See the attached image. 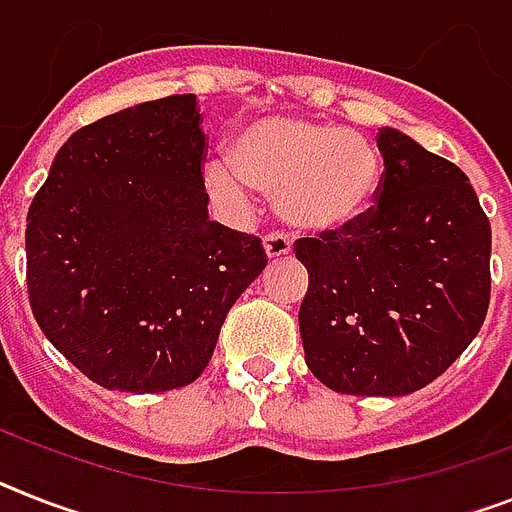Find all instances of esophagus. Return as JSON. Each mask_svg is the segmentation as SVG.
Wrapping results in <instances>:
<instances>
[{
  "label": "esophagus",
  "instance_id": "esophagus-1",
  "mask_svg": "<svg viewBox=\"0 0 512 512\" xmlns=\"http://www.w3.org/2000/svg\"><path fill=\"white\" fill-rule=\"evenodd\" d=\"M264 248L266 253H269V259H282V256H287V253L293 251V240H290V235H285V232L274 230L269 232V235H264Z\"/></svg>",
  "mask_w": 512,
  "mask_h": 512
}]
</instances>
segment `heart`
I'll return each mask as SVG.
<instances>
[{"mask_svg": "<svg viewBox=\"0 0 512 512\" xmlns=\"http://www.w3.org/2000/svg\"><path fill=\"white\" fill-rule=\"evenodd\" d=\"M246 185L274 196L282 217L314 232L361 222L377 201L382 159L361 133L295 114L248 122L232 138L230 167L211 164L206 188L243 204Z\"/></svg>", "mask_w": 512, "mask_h": 512, "instance_id": "b5f03b06", "label": "heart"}]
</instances>
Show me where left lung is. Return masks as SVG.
<instances>
[{"label": "left lung", "instance_id": "8db88e82", "mask_svg": "<svg viewBox=\"0 0 512 512\" xmlns=\"http://www.w3.org/2000/svg\"><path fill=\"white\" fill-rule=\"evenodd\" d=\"M377 201L340 232L295 240L311 374L366 398L411 395L479 335L492 293V227L460 167L392 128Z\"/></svg>", "mask_w": 512, "mask_h": 512}]
</instances>
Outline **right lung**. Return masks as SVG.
Instances as JSON below:
<instances>
[{
	"mask_svg": "<svg viewBox=\"0 0 512 512\" xmlns=\"http://www.w3.org/2000/svg\"><path fill=\"white\" fill-rule=\"evenodd\" d=\"M201 122L196 96L172 94L75 130L28 209L33 316L107 390L196 382L266 266L261 238L206 214Z\"/></svg>",
	"mask_w": 512,
	"mask_h": 512,
	"instance_id": "obj_1",
	"label": "right lung"
}]
</instances>
